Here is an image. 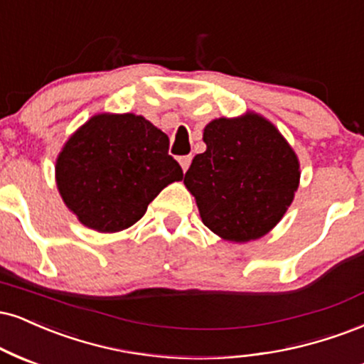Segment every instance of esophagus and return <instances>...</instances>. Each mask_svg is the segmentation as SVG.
I'll list each match as a JSON object with an SVG mask.
<instances>
[{"label":"esophagus","mask_w":364,"mask_h":364,"mask_svg":"<svg viewBox=\"0 0 364 364\" xmlns=\"http://www.w3.org/2000/svg\"><path fill=\"white\" fill-rule=\"evenodd\" d=\"M179 164H181V168H183V171H188V168H190V164H191V156H181L179 157Z\"/></svg>","instance_id":"34e87169"}]
</instances>
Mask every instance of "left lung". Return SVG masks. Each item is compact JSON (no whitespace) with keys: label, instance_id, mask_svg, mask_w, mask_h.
Segmentation results:
<instances>
[{"label":"left lung","instance_id":"1","mask_svg":"<svg viewBox=\"0 0 364 364\" xmlns=\"http://www.w3.org/2000/svg\"><path fill=\"white\" fill-rule=\"evenodd\" d=\"M203 140L207 151L195 156L185 174L203 224L232 242L268 234L299 188L293 149L273 124L254 113L210 122Z\"/></svg>","mask_w":364,"mask_h":364}]
</instances>
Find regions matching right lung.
Instances as JSON below:
<instances>
[{
	"label": "right lung",
	"mask_w": 364,
	"mask_h": 364,
	"mask_svg": "<svg viewBox=\"0 0 364 364\" xmlns=\"http://www.w3.org/2000/svg\"><path fill=\"white\" fill-rule=\"evenodd\" d=\"M169 139L144 117L96 115L68 140L55 164L64 203L98 232L134 225L183 169Z\"/></svg>",
	"instance_id": "add662e5"
}]
</instances>
